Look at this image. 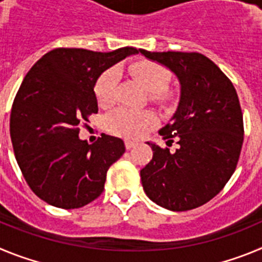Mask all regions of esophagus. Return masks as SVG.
<instances>
[{
    "label": "esophagus",
    "mask_w": 262,
    "mask_h": 262,
    "mask_svg": "<svg viewBox=\"0 0 262 262\" xmlns=\"http://www.w3.org/2000/svg\"><path fill=\"white\" fill-rule=\"evenodd\" d=\"M124 145H126V149H131V148L135 147L136 144L134 142H131V140H126V142H124Z\"/></svg>",
    "instance_id": "34e87169"
}]
</instances>
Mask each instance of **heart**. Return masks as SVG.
Listing matches in <instances>:
<instances>
[{
    "label": "heart",
    "mask_w": 262,
    "mask_h": 262,
    "mask_svg": "<svg viewBox=\"0 0 262 262\" xmlns=\"http://www.w3.org/2000/svg\"><path fill=\"white\" fill-rule=\"evenodd\" d=\"M134 73L145 89L151 92L152 98L163 101L168 98L165 86L169 82L170 73L165 67L155 61L142 60L131 67ZM119 75L117 69H108L98 78L96 85V97L101 105L107 106L114 102ZM156 123V118L149 111H135L120 107L111 111L106 117V126L115 135L124 138H140Z\"/></svg>",
    "instance_id": "heart-1"
}]
</instances>
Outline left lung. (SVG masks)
<instances>
[{
  "instance_id": "left-lung-1",
  "label": "left lung",
  "mask_w": 262,
  "mask_h": 262,
  "mask_svg": "<svg viewBox=\"0 0 262 262\" xmlns=\"http://www.w3.org/2000/svg\"><path fill=\"white\" fill-rule=\"evenodd\" d=\"M180 84L174 114L160 129L176 138L174 154L147 142L154 157L140 170L151 201L170 211H187L212 200L235 172L243 145V114L235 88L216 64L196 52H149Z\"/></svg>"
}]
</instances>
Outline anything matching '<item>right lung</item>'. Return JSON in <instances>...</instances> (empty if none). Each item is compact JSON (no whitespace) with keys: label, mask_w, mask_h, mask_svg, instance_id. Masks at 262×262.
I'll use <instances>...</instances> for the list:
<instances>
[{"label":"right lung","mask_w":262,"mask_h":262,"mask_svg":"<svg viewBox=\"0 0 262 262\" xmlns=\"http://www.w3.org/2000/svg\"><path fill=\"white\" fill-rule=\"evenodd\" d=\"M134 47L113 52L56 48L34 64L13 102L10 138L22 174L36 195L60 209H78L101 195L106 173L124 154L122 139L105 135L89 144L81 120L98 111L94 86L103 72Z\"/></svg>","instance_id":"right-lung-1"}]
</instances>
